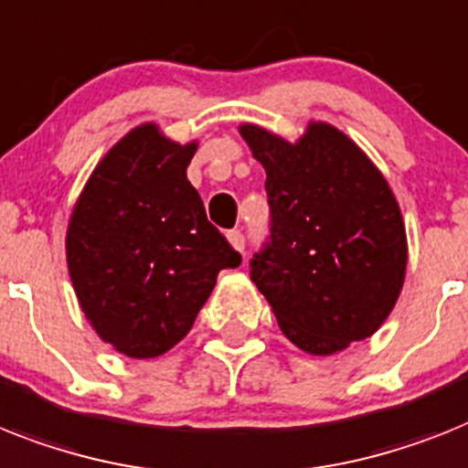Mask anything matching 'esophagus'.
Listing matches in <instances>:
<instances>
[{
	"instance_id": "1",
	"label": "esophagus",
	"mask_w": 468,
	"mask_h": 468,
	"mask_svg": "<svg viewBox=\"0 0 468 468\" xmlns=\"http://www.w3.org/2000/svg\"><path fill=\"white\" fill-rule=\"evenodd\" d=\"M227 239H229V243L234 246V249L241 250V253H243V249H246V237L241 234V229L227 231Z\"/></svg>"
}]
</instances>
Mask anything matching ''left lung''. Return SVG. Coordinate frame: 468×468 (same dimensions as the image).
I'll return each instance as SVG.
<instances>
[{
  "instance_id": "left-lung-1",
  "label": "left lung",
  "mask_w": 468,
  "mask_h": 468,
  "mask_svg": "<svg viewBox=\"0 0 468 468\" xmlns=\"http://www.w3.org/2000/svg\"><path fill=\"white\" fill-rule=\"evenodd\" d=\"M239 131L268 174L270 234L250 280L280 330L315 356L370 337L407 270V231L385 176L330 123H311L296 143L253 123Z\"/></svg>"
}]
</instances>
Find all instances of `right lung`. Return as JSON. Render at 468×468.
Instances as JSON below:
<instances>
[{"mask_svg":"<svg viewBox=\"0 0 468 468\" xmlns=\"http://www.w3.org/2000/svg\"><path fill=\"white\" fill-rule=\"evenodd\" d=\"M193 153L196 143L179 145L143 123L95 167L69 222L80 308L131 358L160 356L186 337L219 270L241 265L186 179Z\"/></svg>","mask_w":468,"mask_h":468,"instance_id":"right-lung-1","label":"right lung"}]
</instances>
